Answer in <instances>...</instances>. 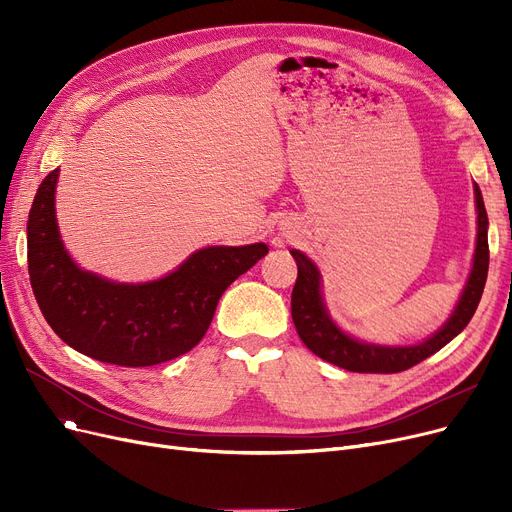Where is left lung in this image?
<instances>
[{
    "mask_svg": "<svg viewBox=\"0 0 512 512\" xmlns=\"http://www.w3.org/2000/svg\"><path fill=\"white\" fill-rule=\"evenodd\" d=\"M475 205H477V245L473 255V267L469 280L463 288L459 303L446 324L427 340L413 346H380L361 342L344 334L328 315V309L321 299V276L315 263L301 251L292 249L290 255L297 261L299 276L292 288V321L301 340L311 353L324 361L338 365L346 371L357 373H398L405 371L423 359L438 353L454 336H459L471 321L483 286L488 278L490 247H488V213L483 205L479 186L475 184Z\"/></svg>",
    "mask_w": 512,
    "mask_h": 512,
    "instance_id": "obj_1",
    "label": "left lung"
}]
</instances>
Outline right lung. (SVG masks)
Instances as JSON below:
<instances>
[{"mask_svg": "<svg viewBox=\"0 0 512 512\" xmlns=\"http://www.w3.org/2000/svg\"><path fill=\"white\" fill-rule=\"evenodd\" d=\"M60 170L41 182L26 242L29 276L51 330L74 351L122 367L172 361L205 336L224 290L267 255V245L207 247L145 284L110 282L70 259L56 222Z\"/></svg>", "mask_w": 512, "mask_h": 512, "instance_id": "add662e5", "label": "right lung"}]
</instances>
